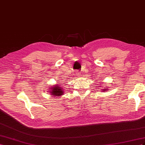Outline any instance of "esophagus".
Listing matches in <instances>:
<instances>
[{
    "label": "esophagus",
    "instance_id": "obj_1",
    "mask_svg": "<svg viewBox=\"0 0 145 145\" xmlns=\"http://www.w3.org/2000/svg\"><path fill=\"white\" fill-rule=\"evenodd\" d=\"M76 73H77V75H78V76H80L81 75H81V73L80 72H77Z\"/></svg>",
    "mask_w": 145,
    "mask_h": 145
}]
</instances>
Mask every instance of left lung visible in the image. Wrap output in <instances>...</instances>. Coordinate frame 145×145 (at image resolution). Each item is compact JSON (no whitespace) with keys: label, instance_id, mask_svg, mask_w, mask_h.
Returning a JSON list of instances; mask_svg holds the SVG:
<instances>
[{"label":"left lung","instance_id":"1","mask_svg":"<svg viewBox=\"0 0 145 145\" xmlns=\"http://www.w3.org/2000/svg\"><path fill=\"white\" fill-rule=\"evenodd\" d=\"M106 89H104V90H106Z\"/></svg>","mask_w":145,"mask_h":145}]
</instances>
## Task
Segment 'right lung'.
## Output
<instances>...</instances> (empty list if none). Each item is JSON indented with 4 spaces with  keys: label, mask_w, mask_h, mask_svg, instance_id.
<instances>
[{
    "label": "right lung",
    "mask_w": 145,
    "mask_h": 145,
    "mask_svg": "<svg viewBox=\"0 0 145 145\" xmlns=\"http://www.w3.org/2000/svg\"><path fill=\"white\" fill-rule=\"evenodd\" d=\"M58 85H56V86L53 87L52 88V90H50V94L51 95L53 96H57V97H60L61 95L63 94V91L62 90V88L60 87L57 86Z\"/></svg>",
    "instance_id": "right-lung-1"
}]
</instances>
